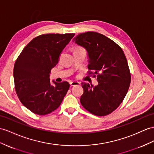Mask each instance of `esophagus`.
Returning a JSON list of instances; mask_svg holds the SVG:
<instances>
[{
    "label": "esophagus",
    "instance_id": "obj_1",
    "mask_svg": "<svg viewBox=\"0 0 154 154\" xmlns=\"http://www.w3.org/2000/svg\"><path fill=\"white\" fill-rule=\"evenodd\" d=\"M69 84H70L71 86H74L79 85H80V82H79L77 81H72V82H70Z\"/></svg>",
    "mask_w": 154,
    "mask_h": 154
}]
</instances>
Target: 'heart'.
Masks as SVG:
<instances>
[{"instance_id":"1","label":"heart","mask_w":154,"mask_h":154,"mask_svg":"<svg viewBox=\"0 0 154 154\" xmlns=\"http://www.w3.org/2000/svg\"><path fill=\"white\" fill-rule=\"evenodd\" d=\"M78 48H79V47H78Z\"/></svg>"}]
</instances>
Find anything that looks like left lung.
<instances>
[{
  "mask_svg": "<svg viewBox=\"0 0 154 154\" xmlns=\"http://www.w3.org/2000/svg\"><path fill=\"white\" fill-rule=\"evenodd\" d=\"M88 53L89 75L97 77L93 86L82 82L84 93L80 98L86 110L96 116L109 115L124 100L131 82L127 59L121 47L104 35L86 32L73 39Z\"/></svg>",
  "mask_w": 154,
  "mask_h": 154,
  "instance_id": "1",
  "label": "left lung"
}]
</instances>
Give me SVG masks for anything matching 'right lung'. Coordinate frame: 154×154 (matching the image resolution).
<instances>
[{
  "label": "right lung",
  "mask_w": 154,
  "mask_h": 154,
  "mask_svg": "<svg viewBox=\"0 0 154 154\" xmlns=\"http://www.w3.org/2000/svg\"><path fill=\"white\" fill-rule=\"evenodd\" d=\"M75 34H47L34 38L26 45L14 68L15 89L26 108L45 115L60 105L69 88V82L53 81L49 73L58 62L62 50Z\"/></svg>",
  "instance_id": "obj_1"
}]
</instances>
